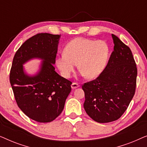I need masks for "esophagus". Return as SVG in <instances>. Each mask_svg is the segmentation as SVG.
I'll use <instances>...</instances> for the list:
<instances>
[{"mask_svg":"<svg viewBox=\"0 0 147 147\" xmlns=\"http://www.w3.org/2000/svg\"><path fill=\"white\" fill-rule=\"evenodd\" d=\"M79 87H80L79 84H77V83H75V82H74V83L71 84V88H72V89H76V88H78Z\"/></svg>","mask_w":147,"mask_h":147,"instance_id":"1","label":"esophagus"}]
</instances>
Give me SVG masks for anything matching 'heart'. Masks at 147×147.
<instances>
[{"instance_id":"obj_1","label":"heart","mask_w":147,"mask_h":147,"mask_svg":"<svg viewBox=\"0 0 147 147\" xmlns=\"http://www.w3.org/2000/svg\"><path fill=\"white\" fill-rule=\"evenodd\" d=\"M110 47L105 41L78 37L66 44L63 53L58 55L55 64L61 76L69 78L76 64L88 79L97 78L107 64Z\"/></svg>"}]
</instances>
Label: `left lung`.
I'll use <instances>...</instances> for the list:
<instances>
[{
  "label": "left lung",
  "instance_id": "8db88e82",
  "mask_svg": "<svg viewBox=\"0 0 147 147\" xmlns=\"http://www.w3.org/2000/svg\"><path fill=\"white\" fill-rule=\"evenodd\" d=\"M114 51L96 79L85 83L84 107L94 121L106 123L118 120L127 109L135 93L137 68L132 51L112 34Z\"/></svg>",
  "mask_w": 147,
  "mask_h": 147
}]
</instances>
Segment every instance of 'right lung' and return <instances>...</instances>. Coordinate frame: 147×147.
Returning <instances> with one entry per match:
<instances>
[{"label":"right lung","instance_id":"obj_1","mask_svg":"<svg viewBox=\"0 0 147 147\" xmlns=\"http://www.w3.org/2000/svg\"><path fill=\"white\" fill-rule=\"evenodd\" d=\"M59 35L39 33L23 43L16 52L10 83L18 106L31 119L49 122L63 111L71 82L55 71ZM43 60L34 76L26 74L23 64L32 59Z\"/></svg>","mask_w":147,"mask_h":147}]
</instances>
